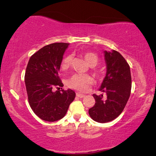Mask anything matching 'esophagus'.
I'll use <instances>...</instances> for the list:
<instances>
[{
    "label": "esophagus",
    "instance_id": "1",
    "mask_svg": "<svg viewBox=\"0 0 156 156\" xmlns=\"http://www.w3.org/2000/svg\"><path fill=\"white\" fill-rule=\"evenodd\" d=\"M76 97H80V98H83L85 97L84 94H81V93H79V92H76Z\"/></svg>",
    "mask_w": 156,
    "mask_h": 156
}]
</instances>
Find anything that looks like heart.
<instances>
[{
  "instance_id": "obj_1",
  "label": "heart",
  "mask_w": 156,
  "mask_h": 156,
  "mask_svg": "<svg viewBox=\"0 0 156 156\" xmlns=\"http://www.w3.org/2000/svg\"><path fill=\"white\" fill-rule=\"evenodd\" d=\"M84 58L87 62V63L91 67L97 65L99 58L97 55L93 52H86L84 54ZM72 55H67L64 57L61 63V68L62 69H67L72 63ZM92 83V79L90 76L87 74H75L69 79L68 84L72 88L75 89L76 90L80 91H85L89 88V85Z\"/></svg>"
}]
</instances>
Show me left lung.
I'll return each mask as SVG.
<instances>
[{"label": "left lung", "mask_w": 156, "mask_h": 156, "mask_svg": "<svg viewBox=\"0 0 156 156\" xmlns=\"http://www.w3.org/2000/svg\"><path fill=\"white\" fill-rule=\"evenodd\" d=\"M106 73L99 90L105 95L93 94L95 104L89 109L94 121L107 123L123 112L131 90L130 67L120 53L112 50L104 51Z\"/></svg>", "instance_id": "left-lung-1"}]
</instances>
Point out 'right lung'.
Listing matches in <instances>:
<instances>
[{
	"instance_id": "1",
	"label": "right lung",
	"mask_w": 156,
	"mask_h": 156,
	"mask_svg": "<svg viewBox=\"0 0 156 156\" xmlns=\"http://www.w3.org/2000/svg\"><path fill=\"white\" fill-rule=\"evenodd\" d=\"M69 43L55 42L46 45L31 56L25 74L30 106L42 120L50 122L62 119L74 101L73 90H59L63 84L58 72ZM58 90L55 92L54 89Z\"/></svg>"
}]
</instances>
